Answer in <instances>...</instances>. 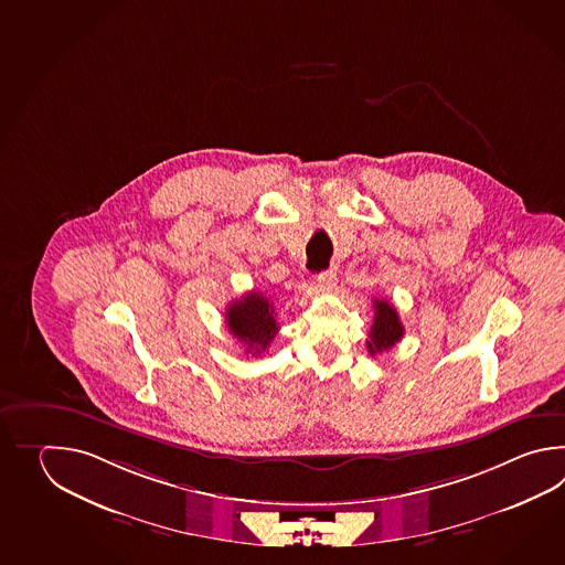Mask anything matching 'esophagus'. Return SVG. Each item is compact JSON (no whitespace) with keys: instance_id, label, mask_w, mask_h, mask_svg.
Returning <instances> with one entry per match:
<instances>
[{"instance_id":"34e87169","label":"esophagus","mask_w":565,"mask_h":565,"mask_svg":"<svg viewBox=\"0 0 565 565\" xmlns=\"http://www.w3.org/2000/svg\"><path fill=\"white\" fill-rule=\"evenodd\" d=\"M317 287L321 288L323 292H331L337 287V275L335 270H324L319 277H317Z\"/></svg>"}]
</instances>
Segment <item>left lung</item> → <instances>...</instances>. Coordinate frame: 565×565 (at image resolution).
I'll return each instance as SVG.
<instances>
[{"instance_id":"1","label":"left lung","mask_w":565,"mask_h":565,"mask_svg":"<svg viewBox=\"0 0 565 565\" xmlns=\"http://www.w3.org/2000/svg\"><path fill=\"white\" fill-rule=\"evenodd\" d=\"M373 324L367 339V351L373 355L394 348L397 341L404 337V327L399 321L396 307L390 300H373Z\"/></svg>"}]
</instances>
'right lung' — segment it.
<instances>
[{"label":"right lung","instance_id":"add662e5","mask_svg":"<svg viewBox=\"0 0 565 565\" xmlns=\"http://www.w3.org/2000/svg\"><path fill=\"white\" fill-rule=\"evenodd\" d=\"M275 305L263 292L253 290L242 299L230 302L226 309V324L230 333L246 345V353H265L270 341L277 337L278 324L275 319Z\"/></svg>","mask_w":565,"mask_h":565}]
</instances>
